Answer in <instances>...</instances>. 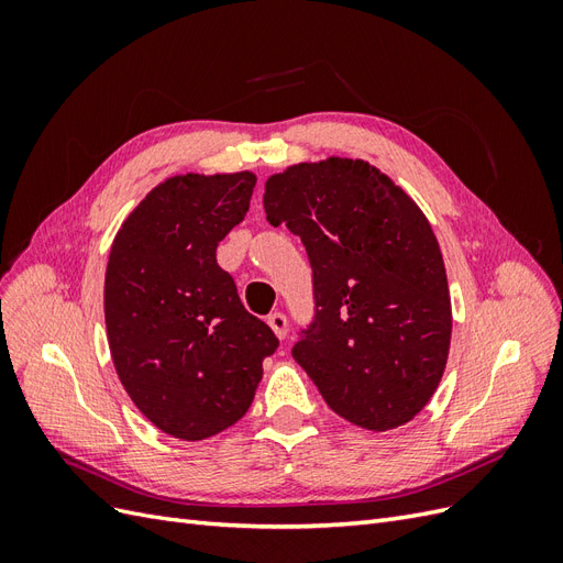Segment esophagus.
Returning <instances> with one entry per match:
<instances>
[{"mask_svg":"<svg viewBox=\"0 0 563 563\" xmlns=\"http://www.w3.org/2000/svg\"><path fill=\"white\" fill-rule=\"evenodd\" d=\"M267 323H269V329L275 331V335L277 338H286V333H288V319L282 314V312H275V314H269L267 317Z\"/></svg>","mask_w":563,"mask_h":563,"instance_id":"esophagus-1","label":"esophagus"}]
</instances>
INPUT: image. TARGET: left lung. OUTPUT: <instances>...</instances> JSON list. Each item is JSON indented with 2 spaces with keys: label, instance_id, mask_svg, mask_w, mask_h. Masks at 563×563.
<instances>
[{
  "label": "left lung",
  "instance_id": "left-lung-1",
  "mask_svg": "<svg viewBox=\"0 0 563 563\" xmlns=\"http://www.w3.org/2000/svg\"><path fill=\"white\" fill-rule=\"evenodd\" d=\"M263 203L312 265L314 321L294 360L340 418L373 432L413 420L444 376L453 329L430 220L380 168L347 157L269 176Z\"/></svg>",
  "mask_w": 563,
  "mask_h": 563
}]
</instances>
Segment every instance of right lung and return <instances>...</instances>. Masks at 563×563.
<instances>
[{"instance_id": "right-lung-1", "label": "right lung", "mask_w": 563, "mask_h": 563, "mask_svg": "<svg viewBox=\"0 0 563 563\" xmlns=\"http://www.w3.org/2000/svg\"><path fill=\"white\" fill-rule=\"evenodd\" d=\"M253 187L251 172L166 178L110 249L106 327L117 376L139 411L176 439H209L240 420L279 345L216 261Z\"/></svg>"}]
</instances>
